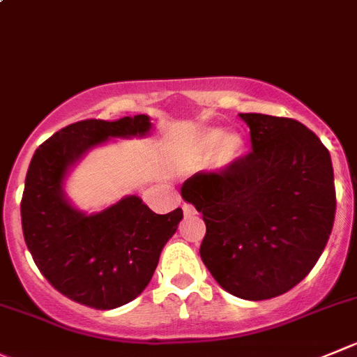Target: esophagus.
Listing matches in <instances>:
<instances>
[{
    "label": "esophagus",
    "instance_id": "obj_1",
    "mask_svg": "<svg viewBox=\"0 0 357 357\" xmlns=\"http://www.w3.org/2000/svg\"><path fill=\"white\" fill-rule=\"evenodd\" d=\"M184 213H185V217L195 215L196 208H195V206H192V205H189V203H185V205H184Z\"/></svg>",
    "mask_w": 357,
    "mask_h": 357
}]
</instances>
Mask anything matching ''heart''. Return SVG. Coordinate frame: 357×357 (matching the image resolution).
<instances>
[{"instance_id":"obj_1","label":"heart","mask_w":357,"mask_h":357,"mask_svg":"<svg viewBox=\"0 0 357 357\" xmlns=\"http://www.w3.org/2000/svg\"><path fill=\"white\" fill-rule=\"evenodd\" d=\"M243 151V138L240 133H224L220 130H206L195 138L184 155L188 165H198L212 159L215 168H226L238 159Z\"/></svg>"}]
</instances>
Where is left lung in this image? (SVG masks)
Segmentation results:
<instances>
[{
	"mask_svg": "<svg viewBox=\"0 0 357 357\" xmlns=\"http://www.w3.org/2000/svg\"><path fill=\"white\" fill-rule=\"evenodd\" d=\"M252 151L198 172L182 196L203 213L199 256L219 286L270 300L300 284L321 257L337 212L333 165L317 135L294 119L240 114Z\"/></svg>",
	"mask_w": 357,
	"mask_h": 357,
	"instance_id": "left-lung-1",
	"label": "left lung"
}]
</instances>
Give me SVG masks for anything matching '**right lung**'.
<instances>
[{"label": "right lung", "instance_id": "obj_1", "mask_svg": "<svg viewBox=\"0 0 357 357\" xmlns=\"http://www.w3.org/2000/svg\"><path fill=\"white\" fill-rule=\"evenodd\" d=\"M149 130L147 115L86 119L54 133L29 162L20 202L26 245L54 289L96 310L130 303L147 287L184 212L159 215L138 196H128L86 215L66 202L63 181L94 145L115 137H144Z\"/></svg>", "mask_w": 357, "mask_h": 357}]
</instances>
